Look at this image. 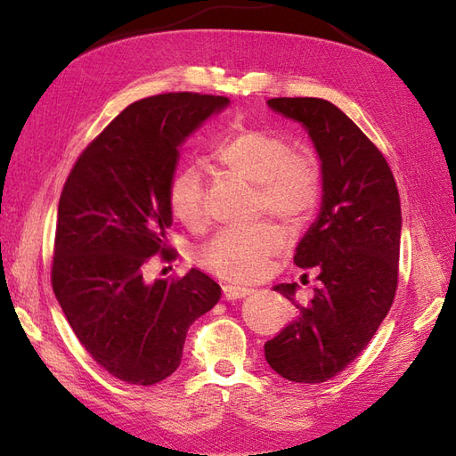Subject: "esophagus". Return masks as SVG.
<instances>
[{
    "label": "esophagus",
    "mask_w": 456,
    "mask_h": 456,
    "mask_svg": "<svg viewBox=\"0 0 456 456\" xmlns=\"http://www.w3.org/2000/svg\"><path fill=\"white\" fill-rule=\"evenodd\" d=\"M223 293H224L226 300H238V298H243L247 295H251L253 289L240 287V285H224L223 287Z\"/></svg>",
    "instance_id": "1"
}]
</instances>
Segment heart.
<instances>
[{
	"mask_svg": "<svg viewBox=\"0 0 456 456\" xmlns=\"http://www.w3.org/2000/svg\"><path fill=\"white\" fill-rule=\"evenodd\" d=\"M216 171L255 184V213H268L287 226H300L315 213L323 194V173L308 150L291 148L283 134L265 127H241L211 154ZM173 215L186 226L207 220V190L194 167L173 173L167 186ZM283 249L281 232L270 223L218 232L201 245L203 268L230 281H253Z\"/></svg>",
	"mask_w": 456,
	"mask_h": 456,
	"instance_id": "heart-1",
	"label": "heart"
}]
</instances>
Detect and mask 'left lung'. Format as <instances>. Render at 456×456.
I'll return each mask as SVG.
<instances>
[{"instance_id":"8db88e82","label":"left lung","mask_w":456,"mask_h":456,"mask_svg":"<svg viewBox=\"0 0 456 456\" xmlns=\"http://www.w3.org/2000/svg\"><path fill=\"white\" fill-rule=\"evenodd\" d=\"M268 104L308 129L322 158L323 203L295 255V265L314 270L320 285L308 305L295 300V283L273 287L298 312L265 344V355L283 379L317 384L365 350L392 306L402 205L388 161L340 108L314 96H278Z\"/></svg>"}]
</instances>
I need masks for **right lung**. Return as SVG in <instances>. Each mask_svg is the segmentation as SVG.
Wrapping results in <instances>:
<instances>
[{
    "instance_id": "obj_1",
    "label": "right lung",
    "mask_w": 456,
    "mask_h": 456,
    "mask_svg": "<svg viewBox=\"0 0 456 456\" xmlns=\"http://www.w3.org/2000/svg\"><path fill=\"white\" fill-rule=\"evenodd\" d=\"M226 96L163 93L129 104L79 154L54 230V297L93 360L139 386L161 382L183 360L188 327L220 300V285L191 268L146 283L154 255L175 260L167 186L178 146Z\"/></svg>"
}]
</instances>
